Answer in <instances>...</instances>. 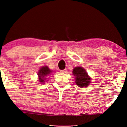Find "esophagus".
Wrapping results in <instances>:
<instances>
[{"instance_id":"1","label":"esophagus","mask_w":127,"mask_h":127,"mask_svg":"<svg viewBox=\"0 0 127 127\" xmlns=\"http://www.w3.org/2000/svg\"><path fill=\"white\" fill-rule=\"evenodd\" d=\"M61 73H66L67 72V69H64V70H61Z\"/></svg>"}]
</instances>
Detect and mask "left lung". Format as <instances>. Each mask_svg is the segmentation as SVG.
Returning a JSON list of instances; mask_svg holds the SVG:
<instances>
[{"mask_svg": "<svg viewBox=\"0 0 127 127\" xmlns=\"http://www.w3.org/2000/svg\"><path fill=\"white\" fill-rule=\"evenodd\" d=\"M73 73L75 77V83L78 87L83 88L88 86L91 80L84 68L80 66L75 67L74 68Z\"/></svg>", "mask_w": 127, "mask_h": 127, "instance_id": "8db88e82", "label": "left lung"}]
</instances>
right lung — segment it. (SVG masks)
Segmentation results:
<instances>
[{
    "mask_svg": "<svg viewBox=\"0 0 127 127\" xmlns=\"http://www.w3.org/2000/svg\"><path fill=\"white\" fill-rule=\"evenodd\" d=\"M52 72V71L50 70L47 66H44L41 68L40 70H39L38 74L39 76V82H40L41 83H44L45 82V80H46L45 78H44L47 77Z\"/></svg>",
    "mask_w": 127,
    "mask_h": 127,
    "instance_id": "obj_1",
    "label": "right lung"
}]
</instances>
